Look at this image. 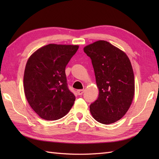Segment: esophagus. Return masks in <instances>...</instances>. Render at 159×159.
I'll list each match as a JSON object with an SVG mask.
<instances>
[{
	"label": "esophagus",
	"instance_id": "34e87169",
	"mask_svg": "<svg viewBox=\"0 0 159 159\" xmlns=\"http://www.w3.org/2000/svg\"><path fill=\"white\" fill-rule=\"evenodd\" d=\"M83 92H84V89H79V90H77V93H78V94H79V96L82 95V94L83 93Z\"/></svg>",
	"mask_w": 159,
	"mask_h": 159
}]
</instances>
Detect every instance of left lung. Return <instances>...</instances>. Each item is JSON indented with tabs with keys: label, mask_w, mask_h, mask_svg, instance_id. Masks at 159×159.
Instances as JSON below:
<instances>
[{
	"label": "left lung",
	"mask_w": 159,
	"mask_h": 159,
	"mask_svg": "<svg viewBox=\"0 0 159 159\" xmlns=\"http://www.w3.org/2000/svg\"><path fill=\"white\" fill-rule=\"evenodd\" d=\"M99 89L90 112L98 122L109 124L120 120L130 107L134 93L133 67L128 56L109 42L100 40L85 46Z\"/></svg>",
	"instance_id": "left-lung-1"
}]
</instances>
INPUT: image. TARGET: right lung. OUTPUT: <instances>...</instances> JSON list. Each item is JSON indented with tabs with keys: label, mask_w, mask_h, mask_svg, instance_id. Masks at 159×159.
<instances>
[{
	"label": "right lung",
	"mask_w": 159,
	"mask_h": 159,
	"mask_svg": "<svg viewBox=\"0 0 159 159\" xmlns=\"http://www.w3.org/2000/svg\"><path fill=\"white\" fill-rule=\"evenodd\" d=\"M79 46L50 44L29 57L24 74V89L29 105L46 120H57L69 112L75 96L67 85L66 67Z\"/></svg>",
	"instance_id": "1"
}]
</instances>
